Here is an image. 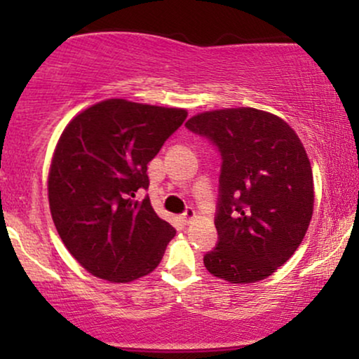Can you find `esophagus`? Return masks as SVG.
<instances>
[{"label":"esophagus","instance_id":"1","mask_svg":"<svg viewBox=\"0 0 359 359\" xmlns=\"http://www.w3.org/2000/svg\"><path fill=\"white\" fill-rule=\"evenodd\" d=\"M180 217H182V221L185 222V224H189V222L196 219V211H194V209H187V211H185Z\"/></svg>","mask_w":359,"mask_h":359}]
</instances>
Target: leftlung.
<instances>
[{
  "instance_id": "8db88e82",
  "label": "left lung",
  "mask_w": 359,
  "mask_h": 359,
  "mask_svg": "<svg viewBox=\"0 0 359 359\" xmlns=\"http://www.w3.org/2000/svg\"><path fill=\"white\" fill-rule=\"evenodd\" d=\"M216 143L222 156L216 229L204 257L214 277L255 283L290 259L314 211L311 160L294 130L255 108L204 111L185 123Z\"/></svg>"
}]
</instances>
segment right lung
Instances as JSON below:
<instances>
[{
  "label": "right lung",
  "instance_id": "1",
  "mask_svg": "<svg viewBox=\"0 0 359 359\" xmlns=\"http://www.w3.org/2000/svg\"><path fill=\"white\" fill-rule=\"evenodd\" d=\"M182 108L104 100L62 131L48 170V205L62 243L94 277L128 283L158 266L175 229L150 199L147 165L184 123Z\"/></svg>",
  "mask_w": 359,
  "mask_h": 359
}]
</instances>
